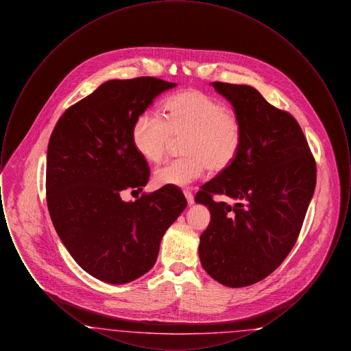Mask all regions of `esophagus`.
<instances>
[{"label": "esophagus", "instance_id": "obj_1", "mask_svg": "<svg viewBox=\"0 0 351 351\" xmlns=\"http://www.w3.org/2000/svg\"><path fill=\"white\" fill-rule=\"evenodd\" d=\"M184 195H185V199H186L189 205H192V204L195 202V197H193L192 192H189V191H184Z\"/></svg>", "mask_w": 351, "mask_h": 351}]
</instances>
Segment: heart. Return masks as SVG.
Returning a JSON list of instances; mask_svg holds the SVG:
<instances>
[{
    "mask_svg": "<svg viewBox=\"0 0 351 351\" xmlns=\"http://www.w3.org/2000/svg\"><path fill=\"white\" fill-rule=\"evenodd\" d=\"M166 116L146 109L134 121V147L149 162H160L175 138H183L185 156L155 171L158 185L186 186L209 168L221 172L238 156L243 128L226 105L200 90H185L167 102Z\"/></svg>",
    "mask_w": 351,
    "mask_h": 351,
    "instance_id": "obj_1",
    "label": "heart"
}]
</instances>
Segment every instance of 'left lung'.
Segmentation results:
<instances>
[{
    "instance_id": "left-lung-1",
    "label": "left lung",
    "mask_w": 351,
    "mask_h": 351,
    "mask_svg": "<svg viewBox=\"0 0 351 351\" xmlns=\"http://www.w3.org/2000/svg\"><path fill=\"white\" fill-rule=\"evenodd\" d=\"M243 128L233 163L204 184L195 200L212 219L201 234L204 269L218 283H258L282 265L300 234L316 186V162L298 121L250 85L212 83ZM223 194L236 202H215Z\"/></svg>"
}]
</instances>
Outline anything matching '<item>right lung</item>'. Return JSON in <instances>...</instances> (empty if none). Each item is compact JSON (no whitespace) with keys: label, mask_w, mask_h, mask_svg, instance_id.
<instances>
[{"label":"right lung","mask_w":351,"mask_h":351,"mask_svg":"<svg viewBox=\"0 0 351 351\" xmlns=\"http://www.w3.org/2000/svg\"><path fill=\"white\" fill-rule=\"evenodd\" d=\"M156 77L109 80L68 108L51 134L46 195L55 230L76 263L105 283L133 282L150 271L168 228L186 206L166 185L135 201L150 168L134 147V121L162 92Z\"/></svg>","instance_id":"add662e5"}]
</instances>
